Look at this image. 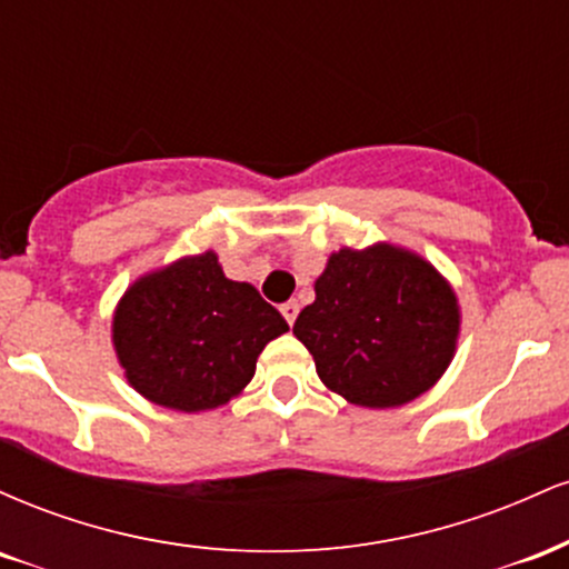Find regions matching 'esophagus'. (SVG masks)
Segmentation results:
<instances>
[{"instance_id":"34e87169","label":"esophagus","mask_w":569,"mask_h":569,"mask_svg":"<svg viewBox=\"0 0 569 569\" xmlns=\"http://www.w3.org/2000/svg\"><path fill=\"white\" fill-rule=\"evenodd\" d=\"M280 312H283V318L289 321V326H293V321H297V316H299V305L297 302L280 305Z\"/></svg>"}]
</instances>
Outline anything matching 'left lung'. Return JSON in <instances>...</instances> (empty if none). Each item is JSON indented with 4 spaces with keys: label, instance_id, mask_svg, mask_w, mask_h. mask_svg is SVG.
Wrapping results in <instances>:
<instances>
[{
    "label": "left lung",
    "instance_id": "1",
    "mask_svg": "<svg viewBox=\"0 0 569 569\" xmlns=\"http://www.w3.org/2000/svg\"><path fill=\"white\" fill-rule=\"evenodd\" d=\"M293 335L326 388L356 407L390 409L415 401L447 371L460 307L436 267L407 248H339Z\"/></svg>",
    "mask_w": 569,
    "mask_h": 569
}]
</instances>
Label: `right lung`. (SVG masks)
<instances>
[{
  "mask_svg": "<svg viewBox=\"0 0 569 569\" xmlns=\"http://www.w3.org/2000/svg\"><path fill=\"white\" fill-rule=\"evenodd\" d=\"M289 331L251 283L230 280L213 251L136 280L120 299L112 342L128 382L158 407L206 411L251 382L270 339Z\"/></svg>",
  "mask_w": 569,
  "mask_h": 569,
  "instance_id": "right-lung-1",
  "label": "right lung"
}]
</instances>
